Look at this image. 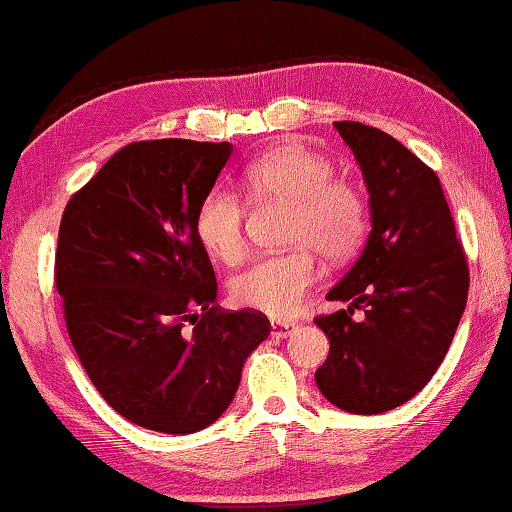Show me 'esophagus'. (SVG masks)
I'll return each instance as SVG.
<instances>
[{"mask_svg": "<svg viewBox=\"0 0 512 512\" xmlns=\"http://www.w3.org/2000/svg\"><path fill=\"white\" fill-rule=\"evenodd\" d=\"M296 329H299V324L294 322H271L273 338H287V335H292Z\"/></svg>", "mask_w": 512, "mask_h": 512, "instance_id": "1", "label": "esophagus"}]
</instances>
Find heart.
Listing matches in <instances>:
<instances>
[{
  "instance_id": "obj_1",
  "label": "heart",
  "mask_w": 512,
  "mask_h": 512,
  "mask_svg": "<svg viewBox=\"0 0 512 512\" xmlns=\"http://www.w3.org/2000/svg\"><path fill=\"white\" fill-rule=\"evenodd\" d=\"M243 186L253 202H285L287 241L296 246L282 255L257 259L230 282L234 303L285 319L301 308L319 280L310 248L326 259L354 255L368 232V209L352 181L333 177L329 158L303 144H280L243 170ZM195 239L223 264L246 255V207L230 188L213 186L195 209Z\"/></svg>"
}]
</instances>
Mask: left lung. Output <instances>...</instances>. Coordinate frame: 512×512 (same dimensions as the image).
Instances as JSON below:
<instances>
[{
	"label": "left lung",
	"mask_w": 512,
	"mask_h": 512,
	"mask_svg": "<svg viewBox=\"0 0 512 512\" xmlns=\"http://www.w3.org/2000/svg\"><path fill=\"white\" fill-rule=\"evenodd\" d=\"M363 172L372 230L326 299L347 310L317 317L331 342L315 372L326 400L349 414H384L432 379L467 305L469 269L439 177L379 128L335 121ZM363 307L366 319L351 312Z\"/></svg>",
	"instance_id": "left-lung-1"
}]
</instances>
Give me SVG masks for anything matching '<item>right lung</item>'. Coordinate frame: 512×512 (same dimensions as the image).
<instances>
[{
	"instance_id": "right-lung-1",
	"label": "right lung",
	"mask_w": 512,
	"mask_h": 512,
	"mask_svg": "<svg viewBox=\"0 0 512 512\" xmlns=\"http://www.w3.org/2000/svg\"><path fill=\"white\" fill-rule=\"evenodd\" d=\"M232 151L230 142L128 144L61 216L55 282L75 354L103 400L147 430L216 423L271 333L259 312L218 310L213 266L193 232Z\"/></svg>"
}]
</instances>
